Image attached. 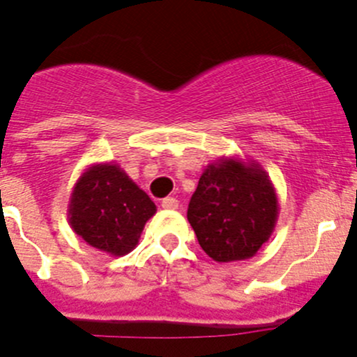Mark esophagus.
Here are the masks:
<instances>
[{"label":"esophagus","instance_id":"obj_1","mask_svg":"<svg viewBox=\"0 0 357 357\" xmlns=\"http://www.w3.org/2000/svg\"><path fill=\"white\" fill-rule=\"evenodd\" d=\"M178 206H179V202H178V199H174V197H167V199L162 200V207H164V209L174 211V209H178Z\"/></svg>","mask_w":357,"mask_h":357}]
</instances>
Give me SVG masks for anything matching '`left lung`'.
Masks as SVG:
<instances>
[{
	"label": "left lung",
	"mask_w": 357,
	"mask_h": 357,
	"mask_svg": "<svg viewBox=\"0 0 357 357\" xmlns=\"http://www.w3.org/2000/svg\"><path fill=\"white\" fill-rule=\"evenodd\" d=\"M186 216L214 261L248 259L274 231L278 193L258 162L223 157L204 169Z\"/></svg>",
	"instance_id": "obj_1"
}]
</instances>
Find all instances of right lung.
<instances>
[{
    "mask_svg": "<svg viewBox=\"0 0 357 357\" xmlns=\"http://www.w3.org/2000/svg\"><path fill=\"white\" fill-rule=\"evenodd\" d=\"M155 213L153 200L115 162L86 167L73 186L68 206L73 231L112 256L132 251Z\"/></svg>",
    "mask_w": 357,
    "mask_h": 357,
    "instance_id": "obj_1",
    "label": "right lung"
}]
</instances>
